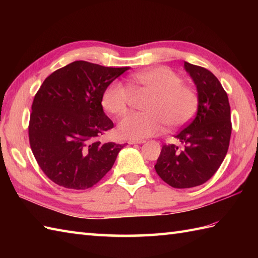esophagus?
<instances>
[{
	"label": "esophagus",
	"mask_w": 258,
	"mask_h": 258,
	"mask_svg": "<svg viewBox=\"0 0 258 258\" xmlns=\"http://www.w3.org/2000/svg\"><path fill=\"white\" fill-rule=\"evenodd\" d=\"M128 144H143V143H145V141L144 140H130L128 142H127Z\"/></svg>",
	"instance_id": "1"
}]
</instances>
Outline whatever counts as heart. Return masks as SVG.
I'll list each match as a JSON object with an SVG mask.
<instances>
[{
	"mask_svg": "<svg viewBox=\"0 0 258 258\" xmlns=\"http://www.w3.org/2000/svg\"><path fill=\"white\" fill-rule=\"evenodd\" d=\"M133 90L149 91L152 97L143 113H128L119 120L117 133L124 139L142 140L162 132L164 125L178 127L194 116L199 105L196 91L182 84V79L166 67L142 71L131 76ZM131 92L122 82L113 81L102 93V106L113 115H122L127 109Z\"/></svg>",
	"mask_w": 258,
	"mask_h": 258,
	"instance_id": "obj_1",
	"label": "heart"
}]
</instances>
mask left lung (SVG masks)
<instances>
[{"label": "left lung", "instance_id": "8db88e82", "mask_svg": "<svg viewBox=\"0 0 258 258\" xmlns=\"http://www.w3.org/2000/svg\"><path fill=\"white\" fill-rule=\"evenodd\" d=\"M199 96L195 118L178 132L183 147L163 145L155 171L175 188L195 187L207 182L220 168L232 133L231 106L225 90L211 71L184 62Z\"/></svg>", "mask_w": 258, "mask_h": 258}]
</instances>
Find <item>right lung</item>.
<instances>
[{
	"label": "right lung",
	"instance_id": "1",
	"mask_svg": "<svg viewBox=\"0 0 258 258\" xmlns=\"http://www.w3.org/2000/svg\"><path fill=\"white\" fill-rule=\"evenodd\" d=\"M127 70L75 61L43 82L32 104L29 139L38 166L52 182L86 189L112 168L124 145L98 140L114 126L101 98Z\"/></svg>",
	"mask_w": 258,
	"mask_h": 258
}]
</instances>
